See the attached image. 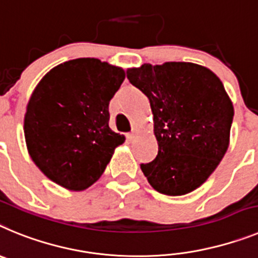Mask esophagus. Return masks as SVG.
<instances>
[{
  "label": "esophagus",
  "instance_id": "esophagus-1",
  "mask_svg": "<svg viewBox=\"0 0 258 258\" xmlns=\"http://www.w3.org/2000/svg\"><path fill=\"white\" fill-rule=\"evenodd\" d=\"M136 135H138V130L136 128H132V131L131 132H128V134H127V140H128V142H132V140H134V139L136 138Z\"/></svg>",
  "mask_w": 258,
  "mask_h": 258
}]
</instances>
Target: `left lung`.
<instances>
[{"label":"left lung","mask_w":258,"mask_h":258,"mask_svg":"<svg viewBox=\"0 0 258 258\" xmlns=\"http://www.w3.org/2000/svg\"><path fill=\"white\" fill-rule=\"evenodd\" d=\"M127 78L149 98L158 153L142 163L160 194L182 196L200 187L217 169L230 144L234 106L222 82L191 62L144 63Z\"/></svg>","instance_id":"left-lung-1"}]
</instances>
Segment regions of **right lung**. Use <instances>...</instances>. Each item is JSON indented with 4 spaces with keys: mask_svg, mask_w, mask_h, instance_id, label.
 <instances>
[{
    "mask_svg": "<svg viewBox=\"0 0 258 258\" xmlns=\"http://www.w3.org/2000/svg\"><path fill=\"white\" fill-rule=\"evenodd\" d=\"M126 78L122 67L78 58L51 69L27 104L24 138L35 165L70 191L97 182L126 138L109 127V102Z\"/></svg>",
    "mask_w": 258,
    "mask_h": 258,
    "instance_id": "add662e5",
    "label": "right lung"
}]
</instances>
